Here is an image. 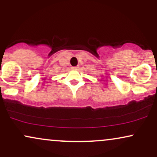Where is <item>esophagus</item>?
I'll use <instances>...</instances> for the list:
<instances>
[{"instance_id": "esophagus-1", "label": "esophagus", "mask_w": 157, "mask_h": 157, "mask_svg": "<svg viewBox=\"0 0 157 157\" xmlns=\"http://www.w3.org/2000/svg\"><path fill=\"white\" fill-rule=\"evenodd\" d=\"M72 68H73V69L77 70V69H78V68H79V66H73Z\"/></svg>"}]
</instances>
